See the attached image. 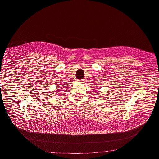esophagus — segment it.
<instances>
[{
  "label": "esophagus",
  "instance_id": "obj_1",
  "mask_svg": "<svg viewBox=\"0 0 159 159\" xmlns=\"http://www.w3.org/2000/svg\"><path fill=\"white\" fill-rule=\"evenodd\" d=\"M78 81H79V82H80V83H84V82L85 81V80H84V79H80V80H79Z\"/></svg>",
  "mask_w": 159,
  "mask_h": 159
}]
</instances>
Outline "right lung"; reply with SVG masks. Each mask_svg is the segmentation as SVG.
Wrapping results in <instances>:
<instances>
[{"label":"right lung","mask_w":159,"mask_h":159,"mask_svg":"<svg viewBox=\"0 0 159 159\" xmlns=\"http://www.w3.org/2000/svg\"><path fill=\"white\" fill-rule=\"evenodd\" d=\"M58 91H59V92L61 91H62V88H60L59 89H58Z\"/></svg>","instance_id":"add662e5"}]
</instances>
